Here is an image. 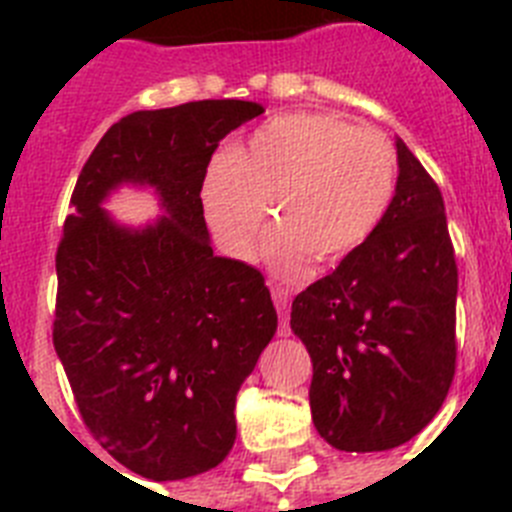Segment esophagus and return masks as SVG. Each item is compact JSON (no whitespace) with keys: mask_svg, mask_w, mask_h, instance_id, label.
Returning <instances> with one entry per match:
<instances>
[{"mask_svg":"<svg viewBox=\"0 0 512 512\" xmlns=\"http://www.w3.org/2000/svg\"><path fill=\"white\" fill-rule=\"evenodd\" d=\"M271 295H274V305H277L279 320H282V325H279V336H289V325H287L289 292H287V289H282V287H274V289H271Z\"/></svg>","mask_w":512,"mask_h":512,"instance_id":"1","label":"esophagus"}]
</instances>
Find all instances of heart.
I'll list each match as a JSON object with an SVG mask.
<instances>
[{"label":"heart","mask_w":512,"mask_h":512,"mask_svg":"<svg viewBox=\"0 0 512 512\" xmlns=\"http://www.w3.org/2000/svg\"><path fill=\"white\" fill-rule=\"evenodd\" d=\"M400 161L387 135L323 112L264 122L230 156L212 158L200 184L207 228L228 256L251 261L266 220L277 228L264 259L300 279L310 256L330 264L361 246L395 200Z\"/></svg>","instance_id":"heart-1"}]
</instances>
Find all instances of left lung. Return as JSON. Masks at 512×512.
<instances>
[{"label":"left lung","instance_id":"8db88e82","mask_svg":"<svg viewBox=\"0 0 512 512\" xmlns=\"http://www.w3.org/2000/svg\"><path fill=\"white\" fill-rule=\"evenodd\" d=\"M395 200L333 274L292 302L312 359L310 410L338 451H390L418 436L456 364L454 246L443 197L400 138Z\"/></svg>","mask_w":512,"mask_h":512}]
</instances>
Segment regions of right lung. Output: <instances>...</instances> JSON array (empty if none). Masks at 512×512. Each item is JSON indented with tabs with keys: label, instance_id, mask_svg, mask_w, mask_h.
Returning <instances> with one entry per match:
<instances>
[{
	"label": "right lung",
	"instance_id": "right-lung-1",
	"mask_svg": "<svg viewBox=\"0 0 512 512\" xmlns=\"http://www.w3.org/2000/svg\"><path fill=\"white\" fill-rule=\"evenodd\" d=\"M264 112L202 99L115 122L76 179L56 253L53 346L107 454L153 482L217 467L235 395L277 333L259 269L215 256L200 184L217 143ZM151 188L164 216L120 224L101 205Z\"/></svg>",
	"mask_w": 512,
	"mask_h": 512
}]
</instances>
